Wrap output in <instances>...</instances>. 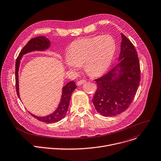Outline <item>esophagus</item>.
<instances>
[{
    "label": "esophagus",
    "mask_w": 161,
    "mask_h": 161,
    "mask_svg": "<svg viewBox=\"0 0 161 161\" xmlns=\"http://www.w3.org/2000/svg\"><path fill=\"white\" fill-rule=\"evenodd\" d=\"M85 82H86V80H84V79H83V80H81L78 81L77 82V85H82L83 83H85Z\"/></svg>",
    "instance_id": "obj_1"
}]
</instances>
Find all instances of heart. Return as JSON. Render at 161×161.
<instances>
[{
	"mask_svg": "<svg viewBox=\"0 0 161 161\" xmlns=\"http://www.w3.org/2000/svg\"><path fill=\"white\" fill-rule=\"evenodd\" d=\"M116 49V42L109 35L79 39L73 42L68 50L66 64L71 69L83 65L89 76L97 77L109 69Z\"/></svg>",
	"mask_w": 161,
	"mask_h": 161,
	"instance_id": "b5f03b06",
	"label": "heart"
}]
</instances>
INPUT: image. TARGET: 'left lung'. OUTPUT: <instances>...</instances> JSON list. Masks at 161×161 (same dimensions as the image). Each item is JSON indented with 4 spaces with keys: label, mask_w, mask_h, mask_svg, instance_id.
Listing matches in <instances>:
<instances>
[{
    "label": "left lung",
    "mask_w": 161,
    "mask_h": 161,
    "mask_svg": "<svg viewBox=\"0 0 161 161\" xmlns=\"http://www.w3.org/2000/svg\"><path fill=\"white\" fill-rule=\"evenodd\" d=\"M121 38L119 63L109 72L95 80L97 88L92 102L97 112L104 116H114L125 111L133 102L140 81L137 52L123 33Z\"/></svg>",
    "instance_id": "1"
}]
</instances>
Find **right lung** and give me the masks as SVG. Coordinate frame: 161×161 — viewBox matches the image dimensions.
Listing matches in <instances>:
<instances>
[{"label":"right lung","mask_w":161,"mask_h":161,"mask_svg":"<svg viewBox=\"0 0 161 161\" xmlns=\"http://www.w3.org/2000/svg\"><path fill=\"white\" fill-rule=\"evenodd\" d=\"M50 41L48 38L43 36H40L31 39L26 45L23 48L19 53L16 61V71H15V79H16V93L19 98V86H18V70L19 67L20 60L23 55L28 52H30L34 50H45L48 48L50 46ZM76 85L75 81H70L63 88V95L61 100V102L58 106V108L53 112L52 114L45 116V117H38L30 113L32 116L38 119L40 121L51 123H55L60 121L64 118L68 110L69 102L71 99V93L76 88Z\"/></svg>","instance_id":"right-lung-1"}]
</instances>
